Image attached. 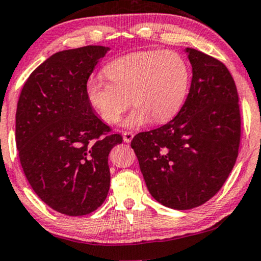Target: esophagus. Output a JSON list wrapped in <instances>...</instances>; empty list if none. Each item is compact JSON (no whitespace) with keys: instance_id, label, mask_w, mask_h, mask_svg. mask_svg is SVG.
I'll list each match as a JSON object with an SVG mask.
<instances>
[{"instance_id":"34e87169","label":"esophagus","mask_w":261,"mask_h":261,"mask_svg":"<svg viewBox=\"0 0 261 261\" xmlns=\"http://www.w3.org/2000/svg\"><path fill=\"white\" fill-rule=\"evenodd\" d=\"M133 138H134V134L131 133V131H124V133H123L124 142H126V143H130V142L133 141Z\"/></svg>"}]
</instances>
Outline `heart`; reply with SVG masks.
Returning <instances> with one entry per match:
<instances>
[{"label": "heart", "mask_w": 261, "mask_h": 261, "mask_svg": "<svg viewBox=\"0 0 261 261\" xmlns=\"http://www.w3.org/2000/svg\"><path fill=\"white\" fill-rule=\"evenodd\" d=\"M107 79L92 75L85 83L89 103L107 124H114L136 108L124 125L140 127L153 119L166 123L184 105L191 72L186 59L174 51L146 50L124 55L105 67Z\"/></svg>", "instance_id": "b5f03b06"}]
</instances>
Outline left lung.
I'll list each match as a JSON object with an SVG mask.
<instances>
[{
    "label": "left lung",
    "instance_id": "1",
    "mask_svg": "<svg viewBox=\"0 0 261 261\" xmlns=\"http://www.w3.org/2000/svg\"><path fill=\"white\" fill-rule=\"evenodd\" d=\"M186 51L193 78L180 111L167 124L131 141L151 196L182 211L218 193L233 169L241 141L232 75L216 58L193 48Z\"/></svg>",
    "mask_w": 261,
    "mask_h": 261
}]
</instances>
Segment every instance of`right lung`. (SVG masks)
Instances as JSON below:
<instances>
[{"label":"right lung","instance_id":"right-lung-1","mask_svg":"<svg viewBox=\"0 0 261 261\" xmlns=\"http://www.w3.org/2000/svg\"><path fill=\"white\" fill-rule=\"evenodd\" d=\"M110 48L55 53L30 74L19 96L15 141L26 179L39 199L66 216H85L106 200L108 154L123 142L95 115L85 83Z\"/></svg>","mask_w":261,"mask_h":261}]
</instances>
